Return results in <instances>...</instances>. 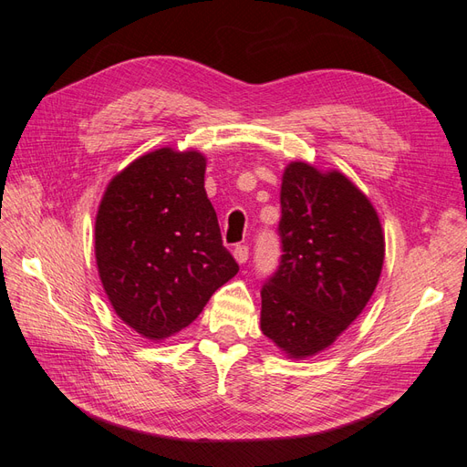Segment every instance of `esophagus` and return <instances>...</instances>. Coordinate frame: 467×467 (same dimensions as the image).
Segmentation results:
<instances>
[{"label":"esophagus","instance_id":"1","mask_svg":"<svg viewBox=\"0 0 467 467\" xmlns=\"http://www.w3.org/2000/svg\"><path fill=\"white\" fill-rule=\"evenodd\" d=\"M234 257H235L237 263H247V259H249V247L245 244L244 245H237L234 249Z\"/></svg>","mask_w":467,"mask_h":467}]
</instances>
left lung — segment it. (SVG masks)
I'll list each match as a JSON object with an SVG mask.
<instances>
[{
  "label": "left lung",
  "mask_w": 467,
  "mask_h": 467,
  "mask_svg": "<svg viewBox=\"0 0 467 467\" xmlns=\"http://www.w3.org/2000/svg\"><path fill=\"white\" fill-rule=\"evenodd\" d=\"M278 268L261 286V329L294 358L329 347L378 285L384 235L370 201L337 171L296 161L280 189Z\"/></svg>",
  "instance_id": "left-lung-1"
}]
</instances>
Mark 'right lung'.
Wrapping results in <instances>:
<instances>
[{
  "mask_svg": "<svg viewBox=\"0 0 467 467\" xmlns=\"http://www.w3.org/2000/svg\"><path fill=\"white\" fill-rule=\"evenodd\" d=\"M199 151L161 148L110 181L97 212L99 276L119 317L160 341L192 323L239 265L223 247Z\"/></svg>",
  "mask_w": 467,
  "mask_h": 467,
  "instance_id": "1",
  "label": "right lung"
}]
</instances>
